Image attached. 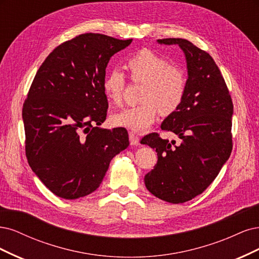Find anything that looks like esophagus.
<instances>
[{"instance_id":"1","label":"esophagus","mask_w":259,"mask_h":259,"mask_svg":"<svg viewBox=\"0 0 259 259\" xmlns=\"http://www.w3.org/2000/svg\"><path fill=\"white\" fill-rule=\"evenodd\" d=\"M129 140H130V144L131 145H137V144H139L140 138L136 135V133L129 132Z\"/></svg>"}]
</instances>
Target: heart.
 <instances>
[{
	"mask_svg": "<svg viewBox=\"0 0 259 259\" xmlns=\"http://www.w3.org/2000/svg\"><path fill=\"white\" fill-rule=\"evenodd\" d=\"M132 80L143 82L141 103L127 107L112 116V123L132 131H144L157 118L159 110L163 114L175 112L182 104L186 91L185 75L171 66L165 58L149 49H142L127 61ZM124 88V76L119 69L106 74L103 91L113 103H119Z\"/></svg>",
	"mask_w": 259,
	"mask_h": 259,
	"instance_id": "1",
	"label": "heart"
}]
</instances>
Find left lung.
I'll list each match as a JSON object with an SVG mask.
<instances>
[{
	"mask_svg": "<svg viewBox=\"0 0 259 259\" xmlns=\"http://www.w3.org/2000/svg\"><path fill=\"white\" fill-rule=\"evenodd\" d=\"M179 45L185 55V97L177 111L166 116L161 129L180 139H161L152 133L141 140L156 149L158 161L145 178L151 194L170 203H183L202 194L218 177L232 149L233 105L226 82L213 58L183 38L157 39Z\"/></svg>",
	"mask_w": 259,
	"mask_h": 259,
	"instance_id": "obj_1",
	"label": "left lung"
}]
</instances>
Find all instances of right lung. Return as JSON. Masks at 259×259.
Here are the masks:
<instances>
[{
  "instance_id": "right-lung-1",
  "label": "right lung",
  "mask_w": 259,
  "mask_h": 259,
  "mask_svg": "<svg viewBox=\"0 0 259 259\" xmlns=\"http://www.w3.org/2000/svg\"><path fill=\"white\" fill-rule=\"evenodd\" d=\"M132 39L85 33L55 48L39 66L22 108L32 171L56 196L85 197L101 184L110 162L129 146L124 128H100L111 57Z\"/></svg>"
}]
</instances>
